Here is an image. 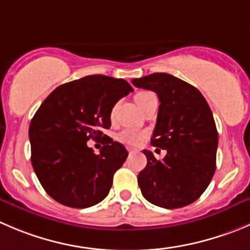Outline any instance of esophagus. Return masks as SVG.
I'll list each match as a JSON object with an SVG mask.
<instances>
[{
    "label": "esophagus",
    "instance_id": "esophagus-1",
    "mask_svg": "<svg viewBox=\"0 0 250 250\" xmlns=\"http://www.w3.org/2000/svg\"><path fill=\"white\" fill-rule=\"evenodd\" d=\"M127 151H129V153L131 154V153H135V152H139L137 151L136 148H131V147H129V148H127Z\"/></svg>",
    "mask_w": 250,
    "mask_h": 250
}]
</instances>
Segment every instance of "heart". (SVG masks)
I'll use <instances>...</instances> for the list:
<instances>
[{
    "instance_id": "b5f03b06",
    "label": "heart",
    "mask_w": 250,
    "mask_h": 250,
    "mask_svg": "<svg viewBox=\"0 0 250 250\" xmlns=\"http://www.w3.org/2000/svg\"><path fill=\"white\" fill-rule=\"evenodd\" d=\"M149 96H153V93H151V92H140V93H137L135 96V101H136L137 105L141 104ZM114 114H115V108H113V110H111V118L114 116ZM146 137L147 132L145 130L135 129V127H127V129H124L123 131L118 134L119 141L125 145H129V146H139L145 141Z\"/></svg>"
}]
</instances>
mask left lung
Here are the masks:
<instances>
[{
  "instance_id": "obj_1",
  "label": "left lung",
  "mask_w": 250,
  "mask_h": 250,
  "mask_svg": "<svg viewBox=\"0 0 250 250\" xmlns=\"http://www.w3.org/2000/svg\"><path fill=\"white\" fill-rule=\"evenodd\" d=\"M132 84L158 96L151 144L167 149L162 161L144 149L147 166L137 177L142 195L159 208H184L200 198L215 174L218 134L212 111L198 88L169 73L134 78Z\"/></svg>"
}]
</instances>
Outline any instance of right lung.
<instances>
[{"instance_id":"right-lung-1","label":"right lung","mask_w":250,"mask_h":250,"mask_svg":"<svg viewBox=\"0 0 250 250\" xmlns=\"http://www.w3.org/2000/svg\"><path fill=\"white\" fill-rule=\"evenodd\" d=\"M132 91L123 78L92 75L59 85L42 102L29 126L32 165L54 200L85 208L106 198L129 153L110 137L99 154L87 141L106 136L111 109Z\"/></svg>"}]
</instances>
